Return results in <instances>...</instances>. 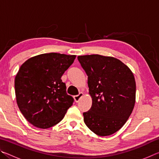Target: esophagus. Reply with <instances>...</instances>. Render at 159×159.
<instances>
[{"instance_id":"1","label":"esophagus","mask_w":159,"mask_h":159,"mask_svg":"<svg viewBox=\"0 0 159 159\" xmlns=\"http://www.w3.org/2000/svg\"><path fill=\"white\" fill-rule=\"evenodd\" d=\"M83 96V93H79V95H75V96L74 97L75 102H79V101L80 100V98H81Z\"/></svg>"}]
</instances>
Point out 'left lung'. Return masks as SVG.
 I'll use <instances>...</instances> for the list:
<instances>
[{
	"label": "left lung",
	"mask_w": 159,
	"mask_h": 159,
	"mask_svg": "<svg viewBox=\"0 0 159 159\" xmlns=\"http://www.w3.org/2000/svg\"><path fill=\"white\" fill-rule=\"evenodd\" d=\"M78 60L88 76L93 99L89 111L83 113L88 128L99 136L117 132L127 121L135 103V80L122 61L99 55H83Z\"/></svg>",
	"instance_id": "left-lung-1"
}]
</instances>
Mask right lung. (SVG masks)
Segmentation results:
<instances>
[{"label":"right lung","mask_w":159,"mask_h":159,"mask_svg":"<svg viewBox=\"0 0 159 159\" xmlns=\"http://www.w3.org/2000/svg\"><path fill=\"white\" fill-rule=\"evenodd\" d=\"M75 55L45 53L26 60L15 80L17 103L21 114L37 128L46 129L60 122L74 101L66 93L61 77Z\"/></svg>","instance_id":"right-lung-1"}]
</instances>
